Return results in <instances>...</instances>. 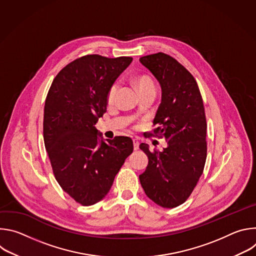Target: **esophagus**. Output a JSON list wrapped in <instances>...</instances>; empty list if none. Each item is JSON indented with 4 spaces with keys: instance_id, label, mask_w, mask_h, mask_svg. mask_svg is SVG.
Segmentation results:
<instances>
[{
    "instance_id": "esophagus-1",
    "label": "esophagus",
    "mask_w": 256,
    "mask_h": 256,
    "mask_svg": "<svg viewBox=\"0 0 256 256\" xmlns=\"http://www.w3.org/2000/svg\"><path fill=\"white\" fill-rule=\"evenodd\" d=\"M132 142H134V149L136 151V150H138V146H140V142H138V140H136V138H134L132 140Z\"/></svg>"
}]
</instances>
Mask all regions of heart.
I'll use <instances>...</instances> for the list:
<instances>
[{
	"mask_svg": "<svg viewBox=\"0 0 256 256\" xmlns=\"http://www.w3.org/2000/svg\"><path fill=\"white\" fill-rule=\"evenodd\" d=\"M134 83L138 92L146 91V90H155V85L151 80V78L148 76H144V75L138 76L134 80ZM118 89V86L116 83L109 87L106 94V102L108 105H112L116 102Z\"/></svg>",
	"mask_w": 256,
	"mask_h": 256,
	"instance_id": "b5f03b06",
	"label": "heart"
}]
</instances>
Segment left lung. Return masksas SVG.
<instances>
[{
  "label": "left lung",
  "mask_w": 256,
  "mask_h": 256,
  "mask_svg": "<svg viewBox=\"0 0 256 256\" xmlns=\"http://www.w3.org/2000/svg\"><path fill=\"white\" fill-rule=\"evenodd\" d=\"M160 83L161 104L154 118V134L168 146L162 152L140 148L149 158L140 177L147 196L163 208L184 204L194 192L206 159V120L198 83L172 56L158 52L140 58Z\"/></svg>",
  "instance_id": "left-lung-1"
}]
</instances>
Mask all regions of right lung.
Listing matches in <instances>:
<instances>
[{
  "instance_id": "1",
  "label": "right lung",
  "mask_w": 256,
  "mask_h": 256,
  "mask_svg": "<svg viewBox=\"0 0 256 256\" xmlns=\"http://www.w3.org/2000/svg\"><path fill=\"white\" fill-rule=\"evenodd\" d=\"M132 58L87 54L60 70L48 90L44 138L60 188L82 206L101 200L132 153L128 136L99 140L95 124L106 112L107 91Z\"/></svg>"
}]
</instances>
